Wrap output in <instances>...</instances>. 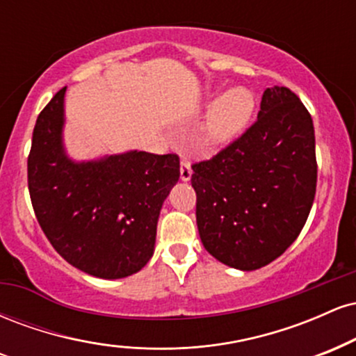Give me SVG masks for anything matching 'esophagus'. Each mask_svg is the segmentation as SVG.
I'll return each instance as SVG.
<instances>
[{
	"label": "esophagus",
	"mask_w": 356,
	"mask_h": 356,
	"mask_svg": "<svg viewBox=\"0 0 356 356\" xmlns=\"http://www.w3.org/2000/svg\"><path fill=\"white\" fill-rule=\"evenodd\" d=\"M192 175V169H191V162L182 161L181 162V179L184 182H187Z\"/></svg>",
	"instance_id": "34e87169"
}]
</instances>
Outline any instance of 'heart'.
Segmentation results:
<instances>
[{"instance_id": "obj_1", "label": "heart", "mask_w": 356, "mask_h": 356, "mask_svg": "<svg viewBox=\"0 0 356 356\" xmlns=\"http://www.w3.org/2000/svg\"><path fill=\"white\" fill-rule=\"evenodd\" d=\"M254 95L248 88L227 90L211 105L201 127L199 142L206 149H219L227 145L248 125L254 112Z\"/></svg>"}]
</instances>
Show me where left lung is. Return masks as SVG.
<instances>
[{
    "instance_id": "1",
    "label": "left lung",
    "mask_w": 356,
    "mask_h": 356,
    "mask_svg": "<svg viewBox=\"0 0 356 356\" xmlns=\"http://www.w3.org/2000/svg\"><path fill=\"white\" fill-rule=\"evenodd\" d=\"M192 170L207 252L243 271L266 266L291 246L312 211L318 175L312 115L289 88H266L254 124Z\"/></svg>"
}]
</instances>
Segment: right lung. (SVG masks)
Masks as SVG:
<instances>
[{"mask_svg": "<svg viewBox=\"0 0 356 356\" xmlns=\"http://www.w3.org/2000/svg\"><path fill=\"white\" fill-rule=\"evenodd\" d=\"M65 90L36 118L28 189L55 251L88 275L118 280L152 257L162 202L181 175L177 154L132 152L75 164L61 145Z\"/></svg>", "mask_w": 356, "mask_h": 356, "instance_id": "obj_1", "label": "right lung"}]
</instances>
